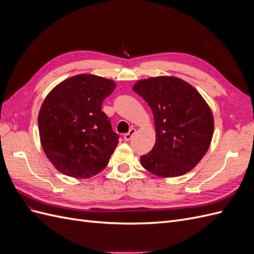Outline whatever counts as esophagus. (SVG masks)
Masks as SVG:
<instances>
[{
    "label": "esophagus",
    "mask_w": 254,
    "mask_h": 254,
    "mask_svg": "<svg viewBox=\"0 0 254 254\" xmlns=\"http://www.w3.org/2000/svg\"><path fill=\"white\" fill-rule=\"evenodd\" d=\"M134 133H135V129H134V128H131V129H130L127 133H125V134H124V139H125V141L131 140V137L133 136V134H134Z\"/></svg>",
    "instance_id": "34e87169"
}]
</instances>
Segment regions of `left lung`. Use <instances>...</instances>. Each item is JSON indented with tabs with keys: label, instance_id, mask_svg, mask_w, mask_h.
<instances>
[{
	"label": "left lung",
	"instance_id": "obj_1",
	"mask_svg": "<svg viewBox=\"0 0 254 254\" xmlns=\"http://www.w3.org/2000/svg\"><path fill=\"white\" fill-rule=\"evenodd\" d=\"M133 91L151 108L156 143L142 166L159 177H178L199 163L209 149L214 131L213 114L190 83L171 76L139 80Z\"/></svg>",
	"mask_w": 254,
	"mask_h": 254
}]
</instances>
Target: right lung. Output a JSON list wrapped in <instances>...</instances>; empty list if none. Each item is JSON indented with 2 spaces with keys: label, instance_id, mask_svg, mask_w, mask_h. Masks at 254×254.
I'll use <instances>...</instances> for the list:
<instances>
[{
  "label": "right lung",
  "instance_id": "obj_1",
  "mask_svg": "<svg viewBox=\"0 0 254 254\" xmlns=\"http://www.w3.org/2000/svg\"><path fill=\"white\" fill-rule=\"evenodd\" d=\"M115 82L80 74L60 82L45 97L38 115L42 148L57 170L74 178H89L108 164L119 144L103 101Z\"/></svg>",
  "mask_w": 254,
  "mask_h": 254
}]
</instances>
